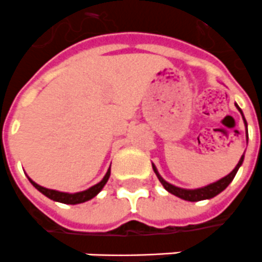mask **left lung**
I'll use <instances>...</instances> for the list:
<instances>
[{
    "instance_id": "1",
    "label": "left lung",
    "mask_w": 262,
    "mask_h": 262,
    "mask_svg": "<svg viewBox=\"0 0 262 262\" xmlns=\"http://www.w3.org/2000/svg\"><path fill=\"white\" fill-rule=\"evenodd\" d=\"M237 110L242 112V110H240L239 106H237ZM243 119H245V118H243ZM245 123H246V119H245ZM246 127H247V123H246ZM243 158H245V154L242 156L239 164L236 165V168H234V169L232 170L228 176H225V178H222V179L218 180V182H215V183H211V185L205 186V187H201V189H194V190H186V189H180V187H176V186L170 185V183H168V182H165V180L161 178L160 173L157 172L156 166L154 165H152V169H154V172H156L157 178L160 179L162 186H164L169 193L175 194L176 197L183 199V200L200 201V200H207V199H212V197H215L216 194H220L221 191L225 190V189L229 186L230 182L233 180L236 172H237V169H239L240 165H242V162H243Z\"/></svg>"
}]
</instances>
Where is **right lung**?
Here are the masks:
<instances>
[{
	"label": "right lung",
	"instance_id": "right-lung-1",
	"mask_svg": "<svg viewBox=\"0 0 262 262\" xmlns=\"http://www.w3.org/2000/svg\"><path fill=\"white\" fill-rule=\"evenodd\" d=\"M110 175H111V170L108 169V172L104 176V179L100 182V183H97L96 186H93L90 189H87L84 191H80V193H75V194H69V193H62V191H57V190H50V189H46V187H41L37 183H34L33 180L32 185L37 189L38 191H41L42 194L47 195L48 199H51L54 201H59V203H63V204H80V203H84V201L92 200L94 195H97L101 189L105 186V183L110 179Z\"/></svg>",
	"mask_w": 262,
	"mask_h": 262
}]
</instances>
